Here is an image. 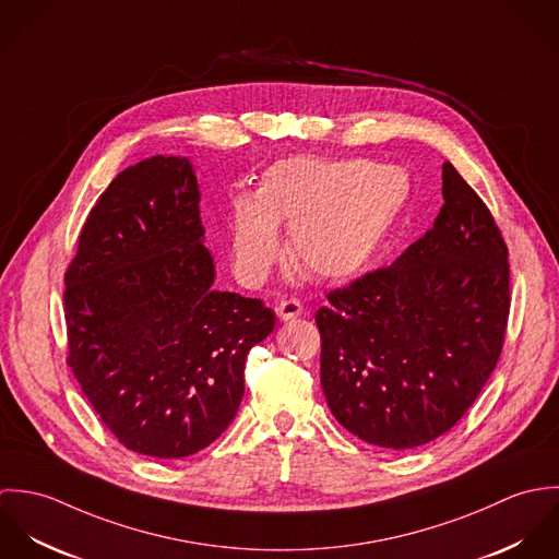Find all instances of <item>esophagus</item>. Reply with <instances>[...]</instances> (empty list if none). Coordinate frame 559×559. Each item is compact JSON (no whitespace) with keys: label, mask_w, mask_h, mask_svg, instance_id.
<instances>
[{"label":"esophagus","mask_w":559,"mask_h":559,"mask_svg":"<svg viewBox=\"0 0 559 559\" xmlns=\"http://www.w3.org/2000/svg\"><path fill=\"white\" fill-rule=\"evenodd\" d=\"M280 320L299 319L304 314V306L299 299H282L275 308Z\"/></svg>","instance_id":"34e87169"}]
</instances>
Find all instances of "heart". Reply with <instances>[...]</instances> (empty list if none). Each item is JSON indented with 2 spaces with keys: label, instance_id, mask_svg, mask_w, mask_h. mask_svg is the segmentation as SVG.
I'll list each match as a JSON object with an SVG mask.
<instances>
[{
  "label": "heart",
  "instance_id": "obj_1",
  "mask_svg": "<svg viewBox=\"0 0 559 559\" xmlns=\"http://www.w3.org/2000/svg\"><path fill=\"white\" fill-rule=\"evenodd\" d=\"M411 195L392 163L290 157L260 176L255 193L230 202V255L245 284H260L282 253L277 224L290 228L297 266L324 280L361 273L379 255Z\"/></svg>",
  "mask_w": 559,
  "mask_h": 559
}]
</instances>
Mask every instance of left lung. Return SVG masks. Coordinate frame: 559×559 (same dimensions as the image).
<instances>
[{
    "instance_id": "left-lung-1",
    "label": "left lung",
    "mask_w": 559,
    "mask_h": 559,
    "mask_svg": "<svg viewBox=\"0 0 559 559\" xmlns=\"http://www.w3.org/2000/svg\"><path fill=\"white\" fill-rule=\"evenodd\" d=\"M432 228L394 264L326 295L320 385L361 441L408 450L445 435L492 374L510 314L508 245L452 163Z\"/></svg>"
}]
</instances>
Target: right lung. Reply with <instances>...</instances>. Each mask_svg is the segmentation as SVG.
Returning <instances> with one entry per match:
<instances>
[{"instance_id": "obj_1", "label": "right lung", "mask_w": 559, "mask_h": 559, "mask_svg": "<svg viewBox=\"0 0 559 559\" xmlns=\"http://www.w3.org/2000/svg\"><path fill=\"white\" fill-rule=\"evenodd\" d=\"M187 159L122 169L85 217L64 273L67 364L129 450L185 459L233 421L245 357L275 326L260 299L211 288Z\"/></svg>"}]
</instances>
